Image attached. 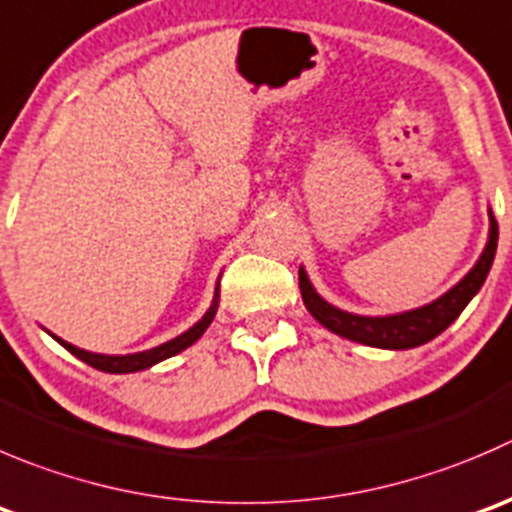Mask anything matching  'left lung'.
<instances>
[{
    "label": "left lung",
    "instance_id": "8db88e82",
    "mask_svg": "<svg viewBox=\"0 0 512 512\" xmlns=\"http://www.w3.org/2000/svg\"><path fill=\"white\" fill-rule=\"evenodd\" d=\"M488 217V242H485L478 262L470 267V272L458 282V285H453L445 295L428 302V305L415 307V310L395 312V315H357V312L340 310V307L327 302L325 297L315 290V285H312L310 277H307L305 267L300 265L302 302H305L307 312H310L322 327H327V330L335 332V335L345 337V340L360 342V345L370 347H382V350H410V347L425 345V342L438 337L445 327H450L458 320L460 312H463L465 305L478 295L485 277H488L490 265H493L495 260V250H498V222H495L493 210H488Z\"/></svg>",
    "mask_w": 512,
    "mask_h": 512
}]
</instances>
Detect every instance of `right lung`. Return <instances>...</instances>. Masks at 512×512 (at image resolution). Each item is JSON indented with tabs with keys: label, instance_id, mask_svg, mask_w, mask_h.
<instances>
[{
	"label": "right lung",
	"instance_id": "1",
	"mask_svg": "<svg viewBox=\"0 0 512 512\" xmlns=\"http://www.w3.org/2000/svg\"><path fill=\"white\" fill-rule=\"evenodd\" d=\"M217 305H220V280H217L215 297H212L210 310H207L205 315H202L200 320L190 327V330H185L182 335L172 337V340L162 342V345L150 347V350H142V352H130V355H102V352H89V350H82V347L72 345V342L62 340V337L52 335L49 330L47 332L59 342V345L64 347V350H69L74 357H79L82 362H87V365L97 367V370H102V372H112V375H124V372L147 370V367L157 365V362L167 360V357L177 355V352H182V350H187L190 345H195V342L205 335V330L210 327V322L215 320Z\"/></svg>",
	"mask_w": 512,
	"mask_h": 512
}]
</instances>
